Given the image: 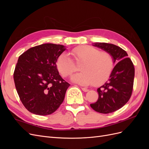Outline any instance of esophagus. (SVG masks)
Listing matches in <instances>:
<instances>
[{"label":"esophagus","mask_w":149,"mask_h":149,"mask_svg":"<svg viewBox=\"0 0 149 149\" xmlns=\"http://www.w3.org/2000/svg\"><path fill=\"white\" fill-rule=\"evenodd\" d=\"M81 89L83 90L84 92H88L89 91V90L87 88H81Z\"/></svg>","instance_id":"34e87169"}]
</instances>
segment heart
Wrapping results in <instances>:
<instances>
[{
	"mask_svg": "<svg viewBox=\"0 0 149 149\" xmlns=\"http://www.w3.org/2000/svg\"><path fill=\"white\" fill-rule=\"evenodd\" d=\"M68 54L58 56L56 65L63 77H68L77 70L76 64L81 65L79 73L71 76L73 82L82 85H100L104 83L114 68V58L111 53L101 52L98 48L89 45L77 47Z\"/></svg>",
	"mask_w": 149,
	"mask_h": 149,
	"instance_id": "heart-1",
	"label": "heart"
}]
</instances>
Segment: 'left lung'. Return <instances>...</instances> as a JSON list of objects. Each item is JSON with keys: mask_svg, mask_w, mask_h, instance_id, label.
<instances>
[{"mask_svg": "<svg viewBox=\"0 0 149 149\" xmlns=\"http://www.w3.org/2000/svg\"><path fill=\"white\" fill-rule=\"evenodd\" d=\"M94 45L111 53L114 62H118L109 80L97 89V101L90 104L96 112L109 114L120 109L131 97L135 68L127 53L119 47L107 43H96Z\"/></svg>", "mask_w": 149, "mask_h": 149, "instance_id": "left-lung-1", "label": "left lung"}]
</instances>
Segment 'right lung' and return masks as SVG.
Masks as SVG:
<instances>
[{
  "label": "right lung",
  "mask_w": 149,
  "mask_h": 149,
  "mask_svg": "<svg viewBox=\"0 0 149 149\" xmlns=\"http://www.w3.org/2000/svg\"><path fill=\"white\" fill-rule=\"evenodd\" d=\"M65 49L61 45L45 43L19 56L13 79L21 102L31 113L51 114L63 102L70 84L59 74L56 62Z\"/></svg>",
  "instance_id": "right-lung-1"
}]
</instances>
